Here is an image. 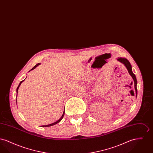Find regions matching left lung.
I'll return each mask as SVG.
<instances>
[{"instance_id":"left-lung-1","label":"left lung","mask_w":153,"mask_h":153,"mask_svg":"<svg viewBox=\"0 0 153 153\" xmlns=\"http://www.w3.org/2000/svg\"><path fill=\"white\" fill-rule=\"evenodd\" d=\"M117 60L124 65V66H126V68H127L128 73L130 74V76L132 77V79L134 80V88H135V92H136V97H137V78H136L135 75L132 72V66H131L130 62L126 58H122V57H120V58L118 57V58H117Z\"/></svg>"}]
</instances>
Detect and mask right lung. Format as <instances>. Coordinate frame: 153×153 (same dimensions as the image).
I'll use <instances>...</instances> for the list:
<instances>
[{"instance_id": "add662e5", "label": "right lung", "mask_w": 153, "mask_h": 153, "mask_svg": "<svg viewBox=\"0 0 153 153\" xmlns=\"http://www.w3.org/2000/svg\"><path fill=\"white\" fill-rule=\"evenodd\" d=\"M41 64L40 63H38V64H37L36 65L34 66L30 71H32V70H33V69H34L36 68L37 66L38 65H39ZM29 71V72H30ZM24 80H23L22 81H21L20 82V83H19V85H18V87H17L16 88V96H17V94H18V89H19V87H20V85H21V84H22V82L24 81ZM16 102H17V100H16ZM64 114H65V108H64V112H63V114H62V117H61L60 118H59V119H58V120L57 121V122H54V123H53L50 124H48V125H44V126H42L41 127H50V126H53V125H54V124H56L57 123H59L62 119V118H63V117L64 116Z\"/></svg>"}]
</instances>
